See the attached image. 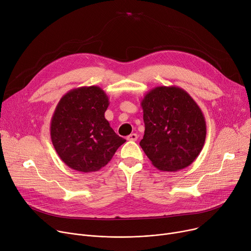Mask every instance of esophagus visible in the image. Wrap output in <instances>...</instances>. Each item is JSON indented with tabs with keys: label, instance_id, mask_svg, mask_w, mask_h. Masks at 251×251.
I'll return each instance as SVG.
<instances>
[{
	"label": "esophagus",
	"instance_id": "esophagus-1",
	"mask_svg": "<svg viewBox=\"0 0 251 251\" xmlns=\"http://www.w3.org/2000/svg\"><path fill=\"white\" fill-rule=\"evenodd\" d=\"M126 139L128 141H137L138 140V135L137 134H130Z\"/></svg>",
	"mask_w": 251,
	"mask_h": 251
}]
</instances>
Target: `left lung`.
<instances>
[{
	"instance_id": "obj_1",
	"label": "left lung",
	"mask_w": 251,
	"mask_h": 251,
	"mask_svg": "<svg viewBox=\"0 0 251 251\" xmlns=\"http://www.w3.org/2000/svg\"><path fill=\"white\" fill-rule=\"evenodd\" d=\"M145 134L140 146L161 171H178L200 155L207 135L201 109L182 88L158 86L141 101Z\"/></svg>"
}]
</instances>
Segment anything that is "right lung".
I'll return each instance as SVG.
<instances>
[{
	"mask_svg": "<svg viewBox=\"0 0 251 251\" xmlns=\"http://www.w3.org/2000/svg\"><path fill=\"white\" fill-rule=\"evenodd\" d=\"M108 105V96L98 86L76 88L58 101L50 121V138L70 168L98 171L126 142L104 117Z\"/></svg>",
	"mask_w": 251,
	"mask_h": 251,
	"instance_id": "obj_1",
	"label": "right lung"
}]
</instances>
